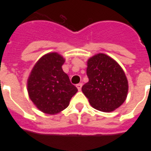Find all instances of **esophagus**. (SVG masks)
Returning <instances> with one entry per match:
<instances>
[{
    "mask_svg": "<svg viewBox=\"0 0 151 151\" xmlns=\"http://www.w3.org/2000/svg\"><path fill=\"white\" fill-rule=\"evenodd\" d=\"M76 86H77V88H78V91H81V90H82V83H78V84H77V85H76Z\"/></svg>",
    "mask_w": 151,
    "mask_h": 151,
    "instance_id": "34e87169",
    "label": "esophagus"
}]
</instances>
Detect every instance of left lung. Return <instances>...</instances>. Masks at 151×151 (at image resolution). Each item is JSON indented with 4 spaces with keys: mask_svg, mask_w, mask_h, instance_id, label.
I'll list each match as a JSON object with an SVG mask.
<instances>
[{
    "mask_svg": "<svg viewBox=\"0 0 151 151\" xmlns=\"http://www.w3.org/2000/svg\"><path fill=\"white\" fill-rule=\"evenodd\" d=\"M89 82L82 87L92 107L110 112L122 105L128 95V80L120 65L110 56L99 53L87 60Z\"/></svg>",
    "mask_w": 151,
    "mask_h": 151,
    "instance_id": "1",
    "label": "left lung"
}]
</instances>
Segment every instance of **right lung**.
<instances>
[{
    "instance_id": "1",
    "label": "right lung",
    "mask_w": 151,
    "mask_h": 151,
    "mask_svg": "<svg viewBox=\"0 0 151 151\" xmlns=\"http://www.w3.org/2000/svg\"><path fill=\"white\" fill-rule=\"evenodd\" d=\"M65 59L49 52L38 60L27 80L29 97L43 113L55 115L65 109L78 89L63 71Z\"/></svg>"
}]
</instances>
